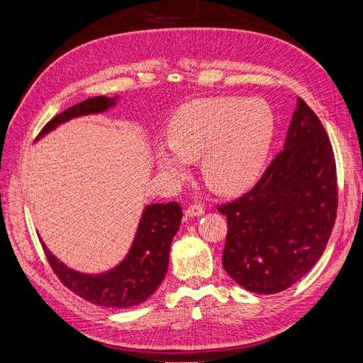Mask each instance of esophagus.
Instances as JSON below:
<instances>
[{
    "mask_svg": "<svg viewBox=\"0 0 363 363\" xmlns=\"http://www.w3.org/2000/svg\"><path fill=\"white\" fill-rule=\"evenodd\" d=\"M184 215H186V216H189V218L201 216V215H204V208H203L200 204H192V206H189L188 208H186Z\"/></svg>",
    "mask_w": 363,
    "mask_h": 363,
    "instance_id": "esophagus-1",
    "label": "esophagus"
}]
</instances>
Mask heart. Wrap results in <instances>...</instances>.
<instances>
[{
	"label": "heart",
	"instance_id": "obj_1",
	"mask_svg": "<svg viewBox=\"0 0 363 363\" xmlns=\"http://www.w3.org/2000/svg\"><path fill=\"white\" fill-rule=\"evenodd\" d=\"M169 144L156 147L159 169L172 179L189 174L201 159L206 183L219 194L238 195L255 184L274 139L267 103L239 98H201L182 106L168 124Z\"/></svg>",
	"mask_w": 363,
	"mask_h": 363
}]
</instances>
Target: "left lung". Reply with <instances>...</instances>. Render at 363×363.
Listing matches in <instances>:
<instances>
[{
    "instance_id": "obj_1",
    "label": "left lung",
    "mask_w": 363,
    "mask_h": 363,
    "mask_svg": "<svg viewBox=\"0 0 363 363\" xmlns=\"http://www.w3.org/2000/svg\"><path fill=\"white\" fill-rule=\"evenodd\" d=\"M336 207L330 140L312 108L296 98L283 151L248 194L218 207L228 225L225 272L256 294L292 286L323 256Z\"/></svg>"
}]
</instances>
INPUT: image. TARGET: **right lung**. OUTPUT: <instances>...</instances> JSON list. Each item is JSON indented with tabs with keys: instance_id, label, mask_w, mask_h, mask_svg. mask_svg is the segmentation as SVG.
<instances>
[{
	"instance_id": "1",
	"label": "right lung",
	"mask_w": 363,
	"mask_h": 363,
	"mask_svg": "<svg viewBox=\"0 0 363 363\" xmlns=\"http://www.w3.org/2000/svg\"><path fill=\"white\" fill-rule=\"evenodd\" d=\"M119 96H95L75 104L52 118L42 128L38 140L74 118L98 115L118 104ZM183 218L177 201L148 204L142 211L133 242L124 259L103 272H82L54 256L40 239L54 272L65 286L96 306L127 309L148 300L168 271L169 250Z\"/></svg>"
}]
</instances>
